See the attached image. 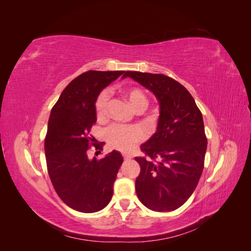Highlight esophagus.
Listing matches in <instances>:
<instances>
[{
    "label": "esophagus",
    "instance_id": "obj_1",
    "mask_svg": "<svg viewBox=\"0 0 251 251\" xmlns=\"http://www.w3.org/2000/svg\"><path fill=\"white\" fill-rule=\"evenodd\" d=\"M124 159H125V160H131L132 156L128 155V154H124Z\"/></svg>",
    "mask_w": 251,
    "mask_h": 251
}]
</instances>
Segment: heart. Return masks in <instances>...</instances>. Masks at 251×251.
Listing matches in <instances>:
<instances>
[{
    "instance_id": "heart-1",
    "label": "heart",
    "mask_w": 251,
    "mask_h": 251,
    "mask_svg": "<svg viewBox=\"0 0 251 251\" xmlns=\"http://www.w3.org/2000/svg\"><path fill=\"white\" fill-rule=\"evenodd\" d=\"M124 96L130 102L132 108L137 111H143L148 105V98L143 91L138 88L127 87L121 90ZM109 105V94L107 91L98 95L95 101V112L98 118L105 116ZM105 139L109 146L123 151L132 150L136 144L144 139V131L139 126H126L123 125H112L104 132Z\"/></svg>"
}]
</instances>
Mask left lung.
<instances>
[{"label": "left lung", "instance_id": "1", "mask_svg": "<svg viewBox=\"0 0 251 251\" xmlns=\"http://www.w3.org/2000/svg\"><path fill=\"white\" fill-rule=\"evenodd\" d=\"M126 77L149 89L160 108L156 133L140 147L148 157L135 158L140 165L136 194L149 209L175 210L192 196L203 172L207 139L202 114L186 88L166 75L126 71Z\"/></svg>", "mask_w": 251, "mask_h": 251}]
</instances>
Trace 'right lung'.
<instances>
[{"mask_svg":"<svg viewBox=\"0 0 251 251\" xmlns=\"http://www.w3.org/2000/svg\"><path fill=\"white\" fill-rule=\"evenodd\" d=\"M125 71H88L74 78L52 108L45 139V155L52 185L68 206L96 212L112 199L113 185L124 162L112 151L97 160L88 157L94 138L88 137L96 123L95 101L100 93ZM97 149L95 143H92Z\"/></svg>","mask_w":251,"mask_h":251,"instance_id":"obj_1","label":"right lung"}]
</instances>
